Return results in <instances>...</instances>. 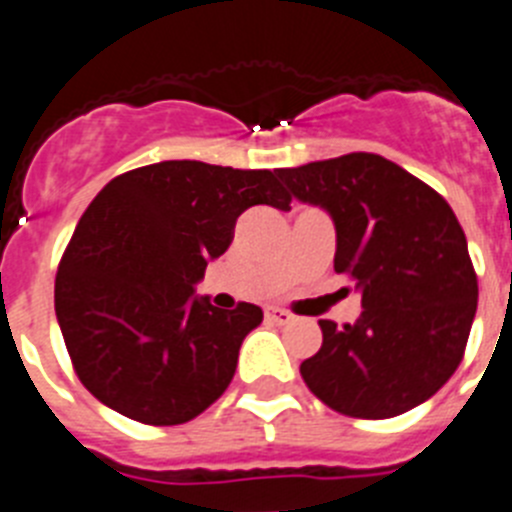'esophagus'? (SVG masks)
Masks as SVG:
<instances>
[{"label":"esophagus","mask_w":512,"mask_h":512,"mask_svg":"<svg viewBox=\"0 0 512 512\" xmlns=\"http://www.w3.org/2000/svg\"><path fill=\"white\" fill-rule=\"evenodd\" d=\"M264 315H266V320H269V323H279V325H284V323H289V320H292V312L282 310V307H266Z\"/></svg>","instance_id":"34e87169"}]
</instances>
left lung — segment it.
I'll return each instance as SVG.
<instances>
[{"label":"left lung","instance_id":"1","mask_svg":"<svg viewBox=\"0 0 512 512\" xmlns=\"http://www.w3.org/2000/svg\"><path fill=\"white\" fill-rule=\"evenodd\" d=\"M295 200L336 225L338 274L364 312L300 364L310 392L351 418H395L436 395L456 372L474 312L477 274L467 235L441 194L377 153L277 169Z\"/></svg>","mask_w":512,"mask_h":512}]
</instances>
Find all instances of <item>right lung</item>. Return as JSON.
<instances>
[{
    "instance_id": "obj_1",
    "label": "right lung",
    "mask_w": 512,
    "mask_h": 512,
    "mask_svg": "<svg viewBox=\"0 0 512 512\" xmlns=\"http://www.w3.org/2000/svg\"><path fill=\"white\" fill-rule=\"evenodd\" d=\"M271 171L161 161L115 176L81 215L56 277V318L81 384L148 425L197 418L228 390L259 305L194 295L253 205L289 210Z\"/></svg>"
}]
</instances>
